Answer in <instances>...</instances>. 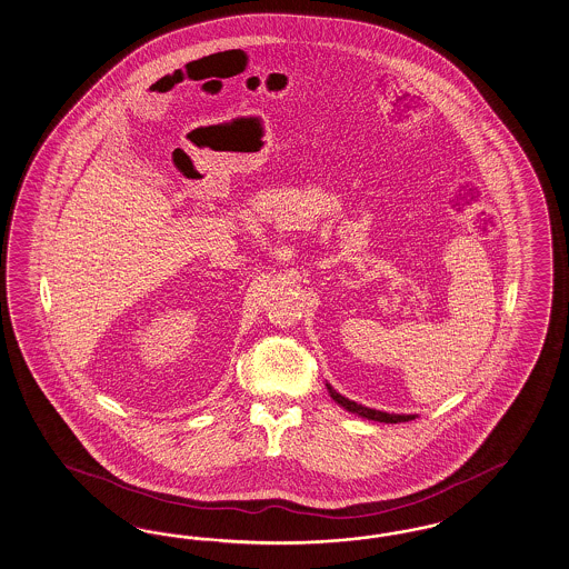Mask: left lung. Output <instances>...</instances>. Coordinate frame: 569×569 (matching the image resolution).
<instances>
[{"instance_id": "8db88e82", "label": "left lung", "mask_w": 569, "mask_h": 569, "mask_svg": "<svg viewBox=\"0 0 569 569\" xmlns=\"http://www.w3.org/2000/svg\"><path fill=\"white\" fill-rule=\"evenodd\" d=\"M325 387H327V391H329V396L333 398V401L339 403L341 408H346L348 412H352V415L362 416V418H369V420H377V422H387V425L408 422V420L418 418V415H389V412H381V410H372V408H367V406H362V403H356V401L343 398V396L338 393L329 383H325Z\"/></svg>"}]
</instances>
